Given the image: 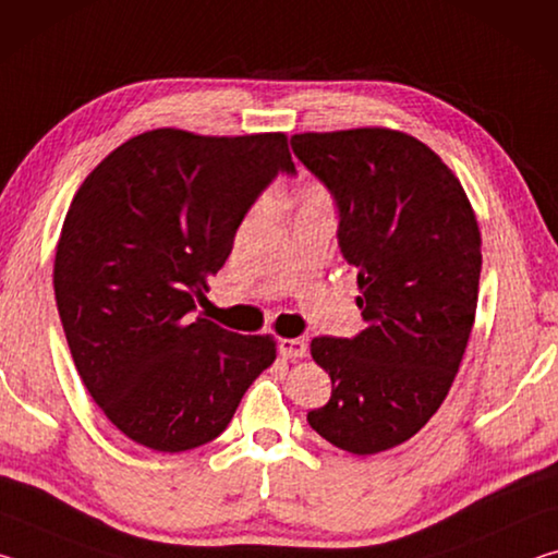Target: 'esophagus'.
<instances>
[{
	"instance_id": "1",
	"label": "esophagus",
	"mask_w": 558,
	"mask_h": 558,
	"mask_svg": "<svg viewBox=\"0 0 558 558\" xmlns=\"http://www.w3.org/2000/svg\"><path fill=\"white\" fill-rule=\"evenodd\" d=\"M278 349H280V354L286 356V359H302L307 354V342L305 339H288V337H282L280 342H278Z\"/></svg>"
}]
</instances>
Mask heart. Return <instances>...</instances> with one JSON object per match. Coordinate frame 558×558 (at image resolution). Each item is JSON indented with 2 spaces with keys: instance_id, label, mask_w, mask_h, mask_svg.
Wrapping results in <instances>:
<instances>
[{
  "instance_id": "heart-1",
  "label": "heart",
  "mask_w": 558,
  "mask_h": 558,
  "mask_svg": "<svg viewBox=\"0 0 558 558\" xmlns=\"http://www.w3.org/2000/svg\"><path fill=\"white\" fill-rule=\"evenodd\" d=\"M317 202H327V192L319 184H307L300 189V206L307 204H317Z\"/></svg>"
}]
</instances>
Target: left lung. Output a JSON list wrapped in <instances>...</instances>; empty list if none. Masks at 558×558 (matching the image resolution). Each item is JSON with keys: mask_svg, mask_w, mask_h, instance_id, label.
Returning a JSON list of instances; mask_svg holds the SVG:
<instances>
[{"mask_svg": "<svg viewBox=\"0 0 558 558\" xmlns=\"http://www.w3.org/2000/svg\"><path fill=\"white\" fill-rule=\"evenodd\" d=\"M290 145L335 194L366 323L354 339L310 344L332 396L307 423L374 456L413 438L446 401L475 323L483 239L460 179L405 132H300Z\"/></svg>", "mask_w": 558, "mask_h": 558, "instance_id": "obj_1", "label": "left lung"}]
</instances>
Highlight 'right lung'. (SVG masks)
Wrapping results in <instances>:
<instances>
[{"label":"right lung","mask_w":558,"mask_h":558,"mask_svg":"<svg viewBox=\"0 0 558 558\" xmlns=\"http://www.w3.org/2000/svg\"><path fill=\"white\" fill-rule=\"evenodd\" d=\"M278 172H295L286 132L157 128L112 149L75 192L56 245V305L93 401L140 446L214 440L276 362L270 335L229 332L194 310Z\"/></svg>","instance_id":"add662e5"}]
</instances>
